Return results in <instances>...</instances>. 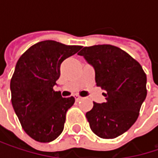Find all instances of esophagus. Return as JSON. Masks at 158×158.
<instances>
[{"label": "esophagus", "mask_w": 158, "mask_h": 158, "mask_svg": "<svg viewBox=\"0 0 158 158\" xmlns=\"http://www.w3.org/2000/svg\"><path fill=\"white\" fill-rule=\"evenodd\" d=\"M75 99H76V101H80V100H82V97H80L79 95H75Z\"/></svg>", "instance_id": "1"}]
</instances>
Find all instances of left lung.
Returning a JSON list of instances; mask_svg holds the SVG:
<instances>
[{"instance_id":"obj_1","label":"left lung","mask_w":158,"mask_h":158,"mask_svg":"<svg viewBox=\"0 0 158 158\" xmlns=\"http://www.w3.org/2000/svg\"><path fill=\"white\" fill-rule=\"evenodd\" d=\"M79 55L94 69L97 86L106 97L86 113L89 127L101 138L118 137L138 118L146 98V75L136 60L114 46L86 47Z\"/></svg>"}]
</instances>
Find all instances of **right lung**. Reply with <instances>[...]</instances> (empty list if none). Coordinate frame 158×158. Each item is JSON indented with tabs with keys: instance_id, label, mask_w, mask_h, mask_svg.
<instances>
[{
	"instance_id": "add662e5",
	"label": "right lung",
	"mask_w": 158,
	"mask_h": 158,
	"mask_svg": "<svg viewBox=\"0 0 158 158\" xmlns=\"http://www.w3.org/2000/svg\"><path fill=\"white\" fill-rule=\"evenodd\" d=\"M80 48L42 41L28 48L16 63L10 84L12 104L25 133L37 142L54 141L64 129L66 113L75 99L63 98L53 87L61 63Z\"/></svg>"
}]
</instances>
